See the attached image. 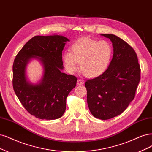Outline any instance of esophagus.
<instances>
[{
	"label": "esophagus",
	"instance_id": "1",
	"mask_svg": "<svg viewBox=\"0 0 152 152\" xmlns=\"http://www.w3.org/2000/svg\"><path fill=\"white\" fill-rule=\"evenodd\" d=\"M77 85H78V86H81V85L83 84V82L80 79H78L77 81Z\"/></svg>",
	"mask_w": 152,
	"mask_h": 152
}]
</instances>
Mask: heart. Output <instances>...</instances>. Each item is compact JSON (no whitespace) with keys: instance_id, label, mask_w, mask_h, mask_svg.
<instances>
[{"instance_id":"b5f03b06","label":"heart","mask_w":152,"mask_h":152,"mask_svg":"<svg viewBox=\"0 0 152 152\" xmlns=\"http://www.w3.org/2000/svg\"><path fill=\"white\" fill-rule=\"evenodd\" d=\"M112 46L107 40L91 38L78 39L70 47V52L63 56L66 70L74 74L78 69L86 77H96L105 72L111 63Z\"/></svg>"}]
</instances>
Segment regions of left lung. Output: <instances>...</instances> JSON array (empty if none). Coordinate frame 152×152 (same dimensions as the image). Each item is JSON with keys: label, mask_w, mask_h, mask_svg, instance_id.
I'll return each mask as SVG.
<instances>
[{"label": "left lung", "mask_w": 152, "mask_h": 152, "mask_svg": "<svg viewBox=\"0 0 152 152\" xmlns=\"http://www.w3.org/2000/svg\"><path fill=\"white\" fill-rule=\"evenodd\" d=\"M112 41L113 59L102 74L85 83L87 104L93 116L109 119L121 114L134 97L141 69L134 49L117 36L103 34Z\"/></svg>", "instance_id": "1"}]
</instances>
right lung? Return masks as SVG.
I'll list each match as a JSON object with an SVG mask.
<instances>
[{"mask_svg": "<svg viewBox=\"0 0 152 152\" xmlns=\"http://www.w3.org/2000/svg\"><path fill=\"white\" fill-rule=\"evenodd\" d=\"M62 36H36L30 39L17 54L12 70L14 91L29 114L41 119H56L63 116L66 99L77 83L75 76L62 73V51L66 41ZM38 58L45 74L39 85L26 80L25 69L28 61Z\"/></svg>", "mask_w": 152, "mask_h": 152, "instance_id": "add662e5", "label": "right lung"}]
</instances>
